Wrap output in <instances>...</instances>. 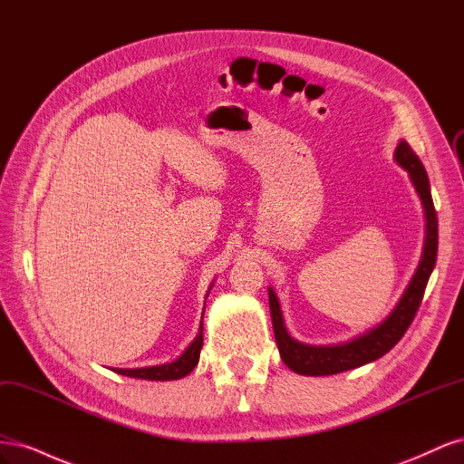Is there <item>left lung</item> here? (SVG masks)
Wrapping results in <instances>:
<instances>
[{"label":"left lung","mask_w":464,"mask_h":464,"mask_svg":"<svg viewBox=\"0 0 464 464\" xmlns=\"http://www.w3.org/2000/svg\"><path fill=\"white\" fill-rule=\"evenodd\" d=\"M395 160L409 172L412 184L422 199L424 215H426V240L422 259L418 263V269L411 280L409 288L404 290L402 298L399 300L395 310L391 315L377 325L375 329L363 333L356 339L341 343V344H327V346H314L304 344L296 339H292L290 333L285 327L283 312H280V304L273 288H269V305H271V317H273V329L275 339L278 344V353L286 366L300 375H333L346 370H354L370 363L377 358L387 354L389 350L395 346L418 312L420 304L424 298V290L430 280V275L435 266V257H438V215H435L431 191H430V179L426 174L424 164L420 162L418 154L411 149L406 141H401L395 150Z\"/></svg>","instance_id":"obj_1"}]
</instances>
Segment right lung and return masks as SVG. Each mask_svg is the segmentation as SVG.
<instances>
[{"instance_id": "obj_1", "label": "right lung", "mask_w": 464, "mask_h": 464, "mask_svg": "<svg viewBox=\"0 0 464 464\" xmlns=\"http://www.w3.org/2000/svg\"><path fill=\"white\" fill-rule=\"evenodd\" d=\"M201 346H203V321H201L198 336H195V341L186 348V353L181 354L178 360L160 363V366H149V368H133V370L114 368V372L121 373V375H128V377L149 379V382H170V379H181V377H186L189 372H193L195 366H198Z\"/></svg>"}]
</instances>
